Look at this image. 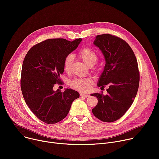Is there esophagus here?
<instances>
[{
    "label": "esophagus",
    "mask_w": 159,
    "mask_h": 159,
    "mask_svg": "<svg viewBox=\"0 0 159 159\" xmlns=\"http://www.w3.org/2000/svg\"><path fill=\"white\" fill-rule=\"evenodd\" d=\"M80 96H81V97H89V94H87V93H80Z\"/></svg>",
    "instance_id": "1"
}]
</instances>
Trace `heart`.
Wrapping results in <instances>:
<instances>
[{"mask_svg":"<svg viewBox=\"0 0 159 159\" xmlns=\"http://www.w3.org/2000/svg\"><path fill=\"white\" fill-rule=\"evenodd\" d=\"M78 54L80 58L83 60V62L89 67L93 66L98 60V56H97L96 52L90 48H82L79 52ZM73 60H74V57L71 54L66 57L64 62V68L66 71L67 72L70 70ZM93 83V80L90 78H76L70 81L69 84L72 89L83 92L87 91Z\"/></svg>","mask_w":159,"mask_h":159,"instance_id":"obj_1","label":"heart"}]
</instances>
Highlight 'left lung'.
<instances>
[{"instance_id": "8db88e82", "label": "left lung", "mask_w": 159, "mask_h": 159, "mask_svg": "<svg viewBox=\"0 0 159 159\" xmlns=\"http://www.w3.org/2000/svg\"><path fill=\"white\" fill-rule=\"evenodd\" d=\"M93 44L99 48L106 60L98 86L104 88L107 84L109 88L106 95L91 94L98 99L92 111L100 120L113 122L123 116L136 96L139 84L137 59L129 44L117 36L98 35Z\"/></svg>"}]
</instances>
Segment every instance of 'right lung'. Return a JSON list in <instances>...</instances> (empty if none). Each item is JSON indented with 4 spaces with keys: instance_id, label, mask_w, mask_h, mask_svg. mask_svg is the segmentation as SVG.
I'll return each mask as SVG.
<instances>
[{
    "instance_id": "right-lung-1",
    "label": "right lung",
    "mask_w": 159,
    "mask_h": 159,
    "mask_svg": "<svg viewBox=\"0 0 159 159\" xmlns=\"http://www.w3.org/2000/svg\"><path fill=\"white\" fill-rule=\"evenodd\" d=\"M82 39L69 41L49 39L36 44L23 60L20 85L23 98L35 116L48 124H54L67 115L72 102L80 93L72 89L64 92L53 88L62 82L66 57L77 48Z\"/></svg>"
}]
</instances>
